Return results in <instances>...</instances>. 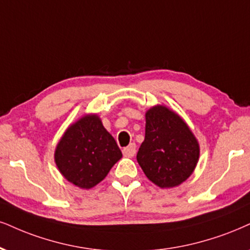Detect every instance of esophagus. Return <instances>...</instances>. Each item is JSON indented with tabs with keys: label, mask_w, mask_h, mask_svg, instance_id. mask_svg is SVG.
I'll use <instances>...</instances> for the list:
<instances>
[{
	"label": "esophagus",
	"mask_w": 250,
	"mask_h": 250,
	"mask_svg": "<svg viewBox=\"0 0 250 250\" xmlns=\"http://www.w3.org/2000/svg\"><path fill=\"white\" fill-rule=\"evenodd\" d=\"M135 152H137V147H135V144H130L127 147H125V148L123 149V154H124L125 156H128V158H132V156H134Z\"/></svg>",
	"instance_id": "obj_1"
}]
</instances>
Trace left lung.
<instances>
[{
    "mask_svg": "<svg viewBox=\"0 0 250 250\" xmlns=\"http://www.w3.org/2000/svg\"><path fill=\"white\" fill-rule=\"evenodd\" d=\"M198 158V143L180 116L162 105L147 111L137 160L148 180L160 188L176 187L192 174Z\"/></svg>",
    "mask_w": 250,
    "mask_h": 250,
    "instance_id": "8db88e82",
    "label": "left lung"
}]
</instances>
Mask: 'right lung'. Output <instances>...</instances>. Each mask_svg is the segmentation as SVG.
<instances>
[{
    "mask_svg": "<svg viewBox=\"0 0 250 250\" xmlns=\"http://www.w3.org/2000/svg\"><path fill=\"white\" fill-rule=\"evenodd\" d=\"M54 158L67 181L82 189H90L104 180L122 158V152L97 115H90L67 128Z\"/></svg>",
    "mask_w": 250,
    "mask_h": 250,
    "instance_id": "obj_1",
    "label": "right lung"
}]
</instances>
